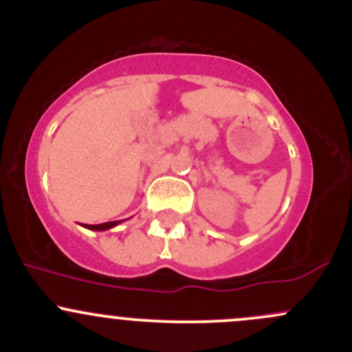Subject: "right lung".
<instances>
[{
  "label": "right lung",
  "mask_w": 352,
  "mask_h": 352,
  "mask_svg": "<svg viewBox=\"0 0 352 352\" xmlns=\"http://www.w3.org/2000/svg\"><path fill=\"white\" fill-rule=\"evenodd\" d=\"M120 222H123V220H113V222H105V223H98V226H85V227L90 230H108L111 229V227L118 226Z\"/></svg>",
  "instance_id": "obj_1"
}]
</instances>
